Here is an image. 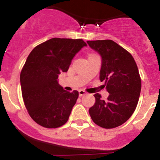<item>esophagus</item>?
Masks as SVG:
<instances>
[{"label": "esophagus", "instance_id": "obj_1", "mask_svg": "<svg viewBox=\"0 0 160 160\" xmlns=\"http://www.w3.org/2000/svg\"><path fill=\"white\" fill-rule=\"evenodd\" d=\"M87 94V92H85L84 90H79V96L82 97V96H84V95Z\"/></svg>", "mask_w": 160, "mask_h": 160}]
</instances>
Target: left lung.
<instances>
[{"mask_svg": "<svg viewBox=\"0 0 160 160\" xmlns=\"http://www.w3.org/2000/svg\"><path fill=\"white\" fill-rule=\"evenodd\" d=\"M101 56L100 80L109 94L107 101L95 93V104L89 114L96 125L113 128L125 123L132 115L141 92V78L135 59L112 40L87 42Z\"/></svg>", "mask_w": 160, "mask_h": 160, "instance_id": "obj_1", "label": "left lung"}]
</instances>
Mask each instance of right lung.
Instances as JSON below:
<instances>
[{"mask_svg": "<svg viewBox=\"0 0 160 160\" xmlns=\"http://www.w3.org/2000/svg\"><path fill=\"white\" fill-rule=\"evenodd\" d=\"M86 42L82 39L52 38L34 48L20 75L24 103L37 124L47 128L63 125L77 102V90L67 92L58 77Z\"/></svg>", "mask_w": 160, "mask_h": 160, "instance_id": "right-lung-1", "label": "right lung"}]
</instances>
